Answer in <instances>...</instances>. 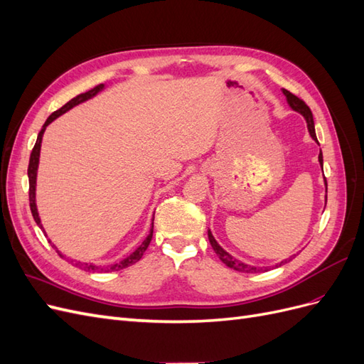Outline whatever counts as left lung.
I'll list each match as a JSON object with an SVG mask.
<instances>
[{
  "label": "left lung",
  "mask_w": 364,
  "mask_h": 364,
  "mask_svg": "<svg viewBox=\"0 0 364 364\" xmlns=\"http://www.w3.org/2000/svg\"><path fill=\"white\" fill-rule=\"evenodd\" d=\"M282 94L285 95V98H287V103H289V106L293 109V111L297 112V114H301V115L305 118L308 132H310L311 138L318 144L317 136H316L313 114H311V111H310V107H308V106L301 100V98H297L296 95H293V94L289 92L287 90H282ZM318 164H321L322 171H323V155H322V150H321V153H318ZM325 186H326V179H325ZM325 203H326V196H325ZM208 238H209V243H211L214 252L217 253V257H218L220 259H222V262L226 264L228 267L234 269V270H237V272H243V273H257V272H261V270H262V272H267V270H269V267H255V266H250V264H246V262H243V261H240V259L234 258L232 255H230V253H228L222 246H220V245L217 243V240L214 238L213 232H211V230H209V229H208ZM296 255H297V253H294V255H291L290 258L282 259V261L278 262L274 267L284 266V264H287L289 261H291Z\"/></svg>",
  "instance_id": "1"
}]
</instances>
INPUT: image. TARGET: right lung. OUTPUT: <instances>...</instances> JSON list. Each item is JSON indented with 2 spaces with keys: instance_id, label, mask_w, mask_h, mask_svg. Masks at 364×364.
<instances>
[{
  "instance_id": "right-lung-1",
  "label": "right lung",
  "mask_w": 364,
  "mask_h": 364,
  "mask_svg": "<svg viewBox=\"0 0 364 364\" xmlns=\"http://www.w3.org/2000/svg\"><path fill=\"white\" fill-rule=\"evenodd\" d=\"M106 87V85H98V86H95L94 90H91V91H87V92H85V94H80V95H77V97H74L73 100H70L67 105L65 106H62L59 111H56V112H53L48 118H47V121H46V124L42 126V129H41V132H39V135H38V139H36V144H35V147H33V150H31V155H30V162H28V171H27V174H28V185H30V191H28V199H30V209H31V214H33V218H35V222H36V225L42 229V232H46V229H43V226H42V222H41V217H39V213H38V206H36V178H38V167H39V156H41V144H42V136H43V132H46V129L48 127V124H51L54 119L56 118H59L60 115H63L65 112H68L70 109H73L74 106H77V105H80V103H85V102H87V100H91V98H94L98 92H102L103 90ZM153 220H155V217L151 218V228H150V232H149V235L146 237V240L142 241V243L130 253V255H127L126 258H123L121 261H118V262H115V264H111V266L107 267V270L106 272H115V270H121V269H126V267H129V266H132V264H135L136 261H139L141 259V257L144 255V252H146V249L149 247V245H150V241H151V237H153ZM46 237H47V234H46ZM50 241V240H48ZM51 243V241H50ZM53 247L54 249H58L56 246L53 245ZM58 253L59 255L63 258V255H62V252H59L58 250ZM79 267L80 269H83V270H98L100 269V266H97V264H94V262H80L79 261ZM103 270V269H102Z\"/></svg>"
}]
</instances>
